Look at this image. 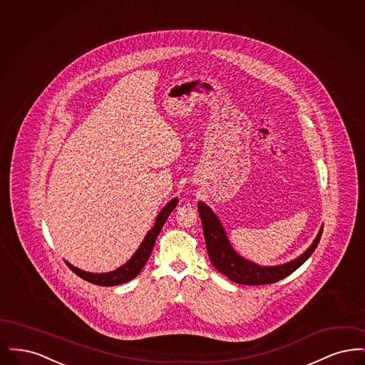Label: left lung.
<instances>
[{
    "label": "left lung",
    "instance_id": "1",
    "mask_svg": "<svg viewBox=\"0 0 365 365\" xmlns=\"http://www.w3.org/2000/svg\"><path fill=\"white\" fill-rule=\"evenodd\" d=\"M198 212H200L201 223L204 228V238L207 243L209 260L212 262V265L230 280L240 284H247V286L275 283L280 279L286 278L290 274H293L297 268H299L312 256L323 232V226H322L316 238L311 243V246L294 260L287 261L279 265L264 267L245 259L235 252L217 215L209 208L205 202L198 201Z\"/></svg>",
    "mask_w": 365,
    "mask_h": 365
}]
</instances>
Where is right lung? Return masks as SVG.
I'll return each instance as SVG.
<instances>
[{
    "label": "right lung",
    "mask_w": 365,
    "mask_h": 365,
    "mask_svg": "<svg viewBox=\"0 0 365 365\" xmlns=\"http://www.w3.org/2000/svg\"><path fill=\"white\" fill-rule=\"evenodd\" d=\"M178 204V198L175 197L170 202L165 204V207L158 212L155 220L153 227L146 232L143 241L139 245L138 249L135 250V253L131 256V259L125 261L122 267L116 268L115 271L110 272H101V274H96V272H87L81 268L73 267L71 262L66 261L67 265L70 267L71 269L82 279H85L90 283L98 284V286H118L125 283L131 279L135 278L140 272V269L145 267L146 261L149 260L150 253L153 250V246L156 243L157 237L161 231V228L164 226L165 220L168 219V216L171 215V212L174 210L175 207Z\"/></svg>",
    "instance_id": "right-lung-1"
}]
</instances>
